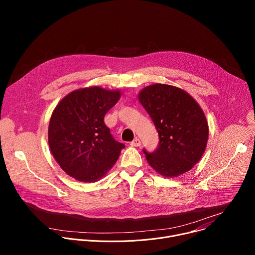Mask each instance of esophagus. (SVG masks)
<instances>
[{"label":"esophagus","instance_id":"obj_1","mask_svg":"<svg viewBox=\"0 0 255 255\" xmlns=\"http://www.w3.org/2000/svg\"><path fill=\"white\" fill-rule=\"evenodd\" d=\"M140 144H141V141H140V139H138V138H135L133 141L130 142L131 146H135V147L140 146Z\"/></svg>","mask_w":255,"mask_h":255}]
</instances>
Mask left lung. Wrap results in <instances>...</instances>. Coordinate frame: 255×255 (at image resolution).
Masks as SVG:
<instances>
[{
  "mask_svg": "<svg viewBox=\"0 0 255 255\" xmlns=\"http://www.w3.org/2000/svg\"><path fill=\"white\" fill-rule=\"evenodd\" d=\"M138 98L159 138L154 151L143 148L148 163L164 176L189 171L201 159L209 136L199 104L185 91L161 84L143 89Z\"/></svg>",
  "mask_w": 255,
  "mask_h": 255,
  "instance_id": "left-lung-1",
  "label": "left lung"
}]
</instances>
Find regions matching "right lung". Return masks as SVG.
<instances>
[{
    "label": "right lung",
    "mask_w": 255,
    "mask_h": 255,
    "mask_svg": "<svg viewBox=\"0 0 255 255\" xmlns=\"http://www.w3.org/2000/svg\"><path fill=\"white\" fill-rule=\"evenodd\" d=\"M119 98L118 91L87 88L68 94L54 109L48 143L68 175L85 183L96 181L117 161L125 145L115 140L104 117Z\"/></svg>",
    "instance_id": "add662e5"
}]
</instances>
